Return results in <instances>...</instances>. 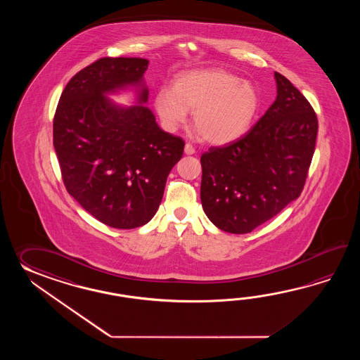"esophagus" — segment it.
<instances>
[{
    "label": "esophagus",
    "mask_w": 360,
    "mask_h": 360,
    "mask_svg": "<svg viewBox=\"0 0 360 360\" xmlns=\"http://www.w3.org/2000/svg\"><path fill=\"white\" fill-rule=\"evenodd\" d=\"M195 153V148L194 146H191V143H186L185 144V154H194Z\"/></svg>",
    "instance_id": "1"
}]
</instances>
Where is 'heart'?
Returning <instances> with one entry per match:
<instances>
[{
    "mask_svg": "<svg viewBox=\"0 0 360 360\" xmlns=\"http://www.w3.org/2000/svg\"><path fill=\"white\" fill-rule=\"evenodd\" d=\"M260 108V96L248 81L222 69L194 70L179 77L174 89H162L155 109L169 130L183 126L188 110L194 127L211 144L222 146L250 130Z\"/></svg>",
    "mask_w": 360,
    "mask_h": 360,
    "instance_id": "obj_1",
    "label": "heart"
}]
</instances>
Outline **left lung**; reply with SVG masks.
Listing matches in <instances>:
<instances>
[{
  "label": "left lung",
  "instance_id": "1",
  "mask_svg": "<svg viewBox=\"0 0 360 360\" xmlns=\"http://www.w3.org/2000/svg\"><path fill=\"white\" fill-rule=\"evenodd\" d=\"M276 99L251 130L202 154L200 200L219 229L245 234L273 219L304 189L318 118L293 84L276 72Z\"/></svg>",
  "mask_w": 360,
  "mask_h": 360
}]
</instances>
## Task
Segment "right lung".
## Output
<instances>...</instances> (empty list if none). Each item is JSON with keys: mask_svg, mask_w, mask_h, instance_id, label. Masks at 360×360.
<instances>
[{"mask_svg": "<svg viewBox=\"0 0 360 360\" xmlns=\"http://www.w3.org/2000/svg\"><path fill=\"white\" fill-rule=\"evenodd\" d=\"M149 61L101 58L72 77L54 115V148L69 194L115 229L150 221L184 140L160 129L144 105L121 108L104 94L139 84ZM141 103L148 90L139 92Z\"/></svg>", "mask_w": 360, "mask_h": 360, "instance_id": "add662e5", "label": "right lung"}]
</instances>
